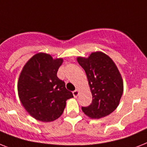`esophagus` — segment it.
Wrapping results in <instances>:
<instances>
[{"mask_svg": "<svg viewBox=\"0 0 147 147\" xmlns=\"http://www.w3.org/2000/svg\"><path fill=\"white\" fill-rule=\"evenodd\" d=\"M79 94H80V92H79V91L77 90V89H76V90L73 92V94H74V98H76V97L78 96Z\"/></svg>", "mask_w": 147, "mask_h": 147, "instance_id": "1", "label": "esophagus"}]
</instances>
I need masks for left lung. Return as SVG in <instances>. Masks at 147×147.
I'll return each instance as SVG.
<instances>
[{
	"label": "left lung",
	"mask_w": 147,
	"mask_h": 147,
	"mask_svg": "<svg viewBox=\"0 0 147 147\" xmlns=\"http://www.w3.org/2000/svg\"><path fill=\"white\" fill-rule=\"evenodd\" d=\"M76 59L86 74L92 94V102L82 107V112L92 119L108 116L118 107L123 93V80L117 67L102 52Z\"/></svg>",
	"instance_id": "left-lung-1"
}]
</instances>
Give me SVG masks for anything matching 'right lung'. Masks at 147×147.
<instances>
[{
  "label": "right lung",
  "mask_w": 147,
  "mask_h": 147,
  "mask_svg": "<svg viewBox=\"0 0 147 147\" xmlns=\"http://www.w3.org/2000/svg\"><path fill=\"white\" fill-rule=\"evenodd\" d=\"M63 59L39 53L23 67L18 93L22 106L29 114L41 122H53L64 112L66 101L73 98L65 83L57 76Z\"/></svg>",
  "instance_id": "right-lung-1"
}]
</instances>
